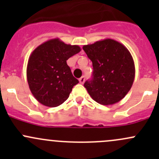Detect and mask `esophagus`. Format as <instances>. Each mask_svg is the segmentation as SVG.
Instances as JSON below:
<instances>
[{
  "mask_svg": "<svg viewBox=\"0 0 159 159\" xmlns=\"http://www.w3.org/2000/svg\"><path fill=\"white\" fill-rule=\"evenodd\" d=\"M84 81H85V78H84V76H82L81 78H79V82L81 83V84H84Z\"/></svg>",
  "mask_w": 159,
  "mask_h": 159,
  "instance_id": "34e87169",
  "label": "esophagus"
}]
</instances>
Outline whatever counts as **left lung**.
Instances as JSON below:
<instances>
[{
    "label": "left lung",
    "mask_w": 159,
    "mask_h": 159,
    "mask_svg": "<svg viewBox=\"0 0 159 159\" xmlns=\"http://www.w3.org/2000/svg\"><path fill=\"white\" fill-rule=\"evenodd\" d=\"M92 61L93 78L84 86L91 98L103 105L120 102L131 89L135 68L133 57L125 46L106 38L83 46Z\"/></svg>",
    "instance_id": "1"
}]
</instances>
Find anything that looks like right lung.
<instances>
[{
    "label": "right lung",
    "instance_id": "obj_1",
    "mask_svg": "<svg viewBox=\"0 0 159 159\" xmlns=\"http://www.w3.org/2000/svg\"><path fill=\"white\" fill-rule=\"evenodd\" d=\"M80 51L78 45L65 44L58 38L48 40L34 50L28 59L27 79L38 102L54 108L68 98L78 80L72 75L67 60Z\"/></svg>",
    "mask_w": 159,
    "mask_h": 159
}]
</instances>
